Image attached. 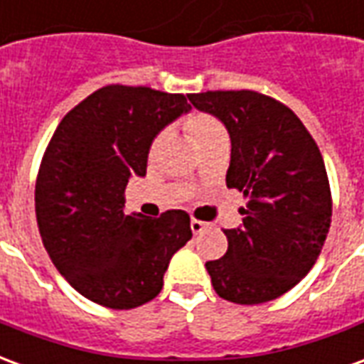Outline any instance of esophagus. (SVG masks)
<instances>
[{
    "label": "esophagus",
    "instance_id": "34e87169",
    "mask_svg": "<svg viewBox=\"0 0 364 364\" xmlns=\"http://www.w3.org/2000/svg\"><path fill=\"white\" fill-rule=\"evenodd\" d=\"M206 222H200V220H191V230H193V234H200V232H205L206 230Z\"/></svg>",
    "mask_w": 364,
    "mask_h": 364
}]
</instances>
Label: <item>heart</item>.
Returning <instances> with one entry per match:
<instances>
[{
    "instance_id": "obj_1",
    "label": "heart",
    "mask_w": 364,
    "mask_h": 364,
    "mask_svg": "<svg viewBox=\"0 0 364 364\" xmlns=\"http://www.w3.org/2000/svg\"><path fill=\"white\" fill-rule=\"evenodd\" d=\"M185 128L193 136L198 150H203L208 144L218 142V140H228L226 128L222 127L220 120L214 119L210 114H205V112H193V114H189L187 120H185ZM164 142H166V134L156 136L150 146V156H156L161 150Z\"/></svg>"
}]
</instances>
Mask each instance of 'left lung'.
<instances>
[{"mask_svg":"<svg viewBox=\"0 0 364 364\" xmlns=\"http://www.w3.org/2000/svg\"><path fill=\"white\" fill-rule=\"evenodd\" d=\"M189 101L226 127V185L250 198L244 222L224 232L226 255L206 261L214 290L236 304L274 300L308 274L329 232L331 193L320 150L296 114L267 95L206 91Z\"/></svg>","mask_w":364,"mask_h":364,"instance_id":"1","label":"left lung"}]
</instances>
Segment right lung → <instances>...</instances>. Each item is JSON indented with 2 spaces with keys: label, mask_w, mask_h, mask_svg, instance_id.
<instances>
[{
  "label": "right lung",
  "mask_w": 364,
  "mask_h": 364,
  "mask_svg": "<svg viewBox=\"0 0 364 364\" xmlns=\"http://www.w3.org/2000/svg\"><path fill=\"white\" fill-rule=\"evenodd\" d=\"M191 111L187 97L107 85L62 119L35 187L38 232L54 267L91 302L130 310L150 302L193 236L185 210L124 213L130 177H144L154 138Z\"/></svg>",
  "instance_id": "add662e5"
}]
</instances>
